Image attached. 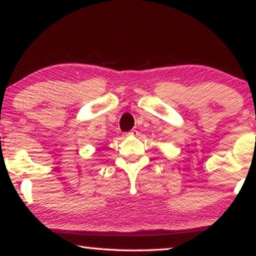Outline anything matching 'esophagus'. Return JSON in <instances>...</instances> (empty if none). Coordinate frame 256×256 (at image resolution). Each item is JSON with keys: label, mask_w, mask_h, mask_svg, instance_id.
Instances as JSON below:
<instances>
[{"label": "esophagus", "mask_w": 256, "mask_h": 256, "mask_svg": "<svg viewBox=\"0 0 256 256\" xmlns=\"http://www.w3.org/2000/svg\"><path fill=\"white\" fill-rule=\"evenodd\" d=\"M127 135H132V136H137L138 135V132L136 130V129H132V130L129 132Z\"/></svg>", "instance_id": "esophagus-1"}]
</instances>
